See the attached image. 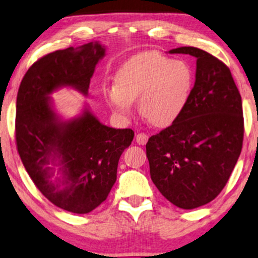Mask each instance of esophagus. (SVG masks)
<instances>
[{"label": "esophagus", "mask_w": 258, "mask_h": 258, "mask_svg": "<svg viewBox=\"0 0 258 258\" xmlns=\"http://www.w3.org/2000/svg\"><path fill=\"white\" fill-rule=\"evenodd\" d=\"M148 141V135H146L145 133H139L138 135H136V142H138L139 145H146Z\"/></svg>", "instance_id": "esophagus-1"}]
</instances>
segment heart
Segmentation results:
<instances>
[{
	"instance_id": "obj_1",
	"label": "heart",
	"mask_w": 258,
	"mask_h": 258,
	"mask_svg": "<svg viewBox=\"0 0 258 258\" xmlns=\"http://www.w3.org/2000/svg\"><path fill=\"white\" fill-rule=\"evenodd\" d=\"M192 80L185 62L145 52L124 62L114 74V84L105 86L103 92L107 106L118 118H132L138 101L142 118L164 128L176 122L185 109Z\"/></svg>"
}]
</instances>
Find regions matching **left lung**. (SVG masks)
Segmentation results:
<instances>
[{"label": "left lung", "mask_w": 258, "mask_h": 258, "mask_svg": "<svg viewBox=\"0 0 258 258\" xmlns=\"http://www.w3.org/2000/svg\"><path fill=\"white\" fill-rule=\"evenodd\" d=\"M196 58L195 85L176 122L146 145L151 178L172 205H207L226 185L241 152V97L230 69L192 46L172 49Z\"/></svg>", "instance_id": "left-lung-1"}]
</instances>
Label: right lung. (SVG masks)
Masks as SVG:
<instances>
[{"instance_id": "obj_1", "label": "right lung", "mask_w": 258, "mask_h": 258, "mask_svg": "<svg viewBox=\"0 0 258 258\" xmlns=\"http://www.w3.org/2000/svg\"><path fill=\"white\" fill-rule=\"evenodd\" d=\"M105 53V45L91 41L41 57L25 74L17 97L15 139L22 164L50 202L76 214H87L106 200L134 132L104 125L87 104L64 119L50 95L69 87L87 97Z\"/></svg>"}]
</instances>
